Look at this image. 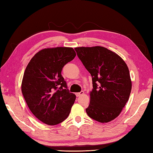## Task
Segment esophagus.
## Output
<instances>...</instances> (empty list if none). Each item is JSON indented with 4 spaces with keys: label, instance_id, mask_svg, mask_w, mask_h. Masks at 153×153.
I'll list each match as a JSON object with an SVG mask.
<instances>
[{
    "label": "esophagus",
    "instance_id": "1",
    "mask_svg": "<svg viewBox=\"0 0 153 153\" xmlns=\"http://www.w3.org/2000/svg\"><path fill=\"white\" fill-rule=\"evenodd\" d=\"M83 94H84V92L83 91H82L79 92V93H76V95L77 97H80L81 95H83Z\"/></svg>",
    "mask_w": 153,
    "mask_h": 153
}]
</instances>
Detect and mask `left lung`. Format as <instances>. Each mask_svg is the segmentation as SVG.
I'll return each instance as SVG.
<instances>
[{
    "instance_id": "8db88e82",
    "label": "left lung",
    "mask_w": 153,
    "mask_h": 153,
    "mask_svg": "<svg viewBox=\"0 0 153 153\" xmlns=\"http://www.w3.org/2000/svg\"><path fill=\"white\" fill-rule=\"evenodd\" d=\"M75 51L92 76L87 115L101 123L112 121L119 116L130 95L128 66L118 54L105 47H77Z\"/></svg>"
}]
</instances>
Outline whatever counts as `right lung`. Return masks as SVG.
<instances>
[{
    "label": "right lung",
    "mask_w": 153,
    "mask_h": 153,
    "mask_svg": "<svg viewBox=\"0 0 153 153\" xmlns=\"http://www.w3.org/2000/svg\"><path fill=\"white\" fill-rule=\"evenodd\" d=\"M76 55L72 48H45L35 54L25 70L23 96L33 115L48 125H57L66 120L76 100L61 74Z\"/></svg>",
    "instance_id": "right-lung-1"
}]
</instances>
